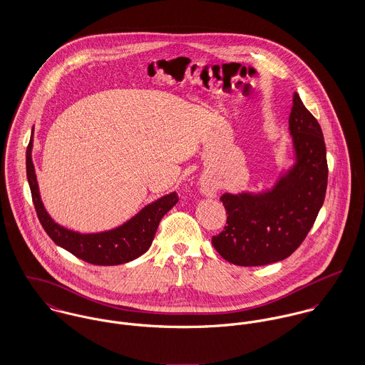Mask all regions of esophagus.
I'll list each match as a JSON object with an SVG mask.
<instances>
[{"mask_svg": "<svg viewBox=\"0 0 365 365\" xmlns=\"http://www.w3.org/2000/svg\"><path fill=\"white\" fill-rule=\"evenodd\" d=\"M204 194H207V195H213V190H212V188H204Z\"/></svg>", "mask_w": 365, "mask_h": 365, "instance_id": "obj_1", "label": "esophagus"}]
</instances>
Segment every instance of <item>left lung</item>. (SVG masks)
Masks as SVG:
<instances>
[{
	"instance_id": "8db88e82",
	"label": "left lung",
	"mask_w": 365,
	"mask_h": 365,
	"mask_svg": "<svg viewBox=\"0 0 365 365\" xmlns=\"http://www.w3.org/2000/svg\"><path fill=\"white\" fill-rule=\"evenodd\" d=\"M289 113L295 163L272 190L223 194L225 229L212 245L225 260L256 267L289 257L305 240L323 205L327 160L319 122L295 93Z\"/></svg>"
}]
</instances>
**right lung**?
Here are the masks:
<instances>
[{"instance_id": "1", "label": "right lung", "mask_w": 365, "mask_h": 365, "mask_svg": "<svg viewBox=\"0 0 365 365\" xmlns=\"http://www.w3.org/2000/svg\"><path fill=\"white\" fill-rule=\"evenodd\" d=\"M26 177L38 217L49 237L73 256L96 265H118L146 253L152 246L161 217L178 202V195L171 192L146 205L132 219L112 230L83 235L57 225L43 207L32 163V139L26 149Z\"/></svg>"}]
</instances>
